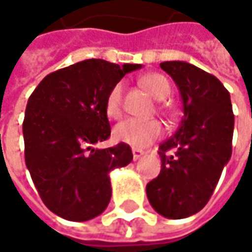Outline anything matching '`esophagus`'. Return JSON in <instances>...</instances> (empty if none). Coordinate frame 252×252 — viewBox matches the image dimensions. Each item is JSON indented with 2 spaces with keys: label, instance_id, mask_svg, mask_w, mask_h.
<instances>
[{
  "label": "esophagus",
  "instance_id": "34e87169",
  "mask_svg": "<svg viewBox=\"0 0 252 252\" xmlns=\"http://www.w3.org/2000/svg\"><path fill=\"white\" fill-rule=\"evenodd\" d=\"M143 155H144L143 150H140V149H132V159H134V160H138Z\"/></svg>",
  "mask_w": 252,
  "mask_h": 252
}]
</instances>
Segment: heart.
<instances>
[{
  "label": "heart",
  "instance_id": "b5f03b06",
  "mask_svg": "<svg viewBox=\"0 0 252 252\" xmlns=\"http://www.w3.org/2000/svg\"><path fill=\"white\" fill-rule=\"evenodd\" d=\"M144 90L156 100H163L171 94V83L162 74L153 73L140 80ZM123 84H115L105 102V111L109 118H120L123 114ZM162 135V126L156 120H135L129 118L114 128V138L131 147H146Z\"/></svg>",
  "mask_w": 252,
  "mask_h": 252
}]
</instances>
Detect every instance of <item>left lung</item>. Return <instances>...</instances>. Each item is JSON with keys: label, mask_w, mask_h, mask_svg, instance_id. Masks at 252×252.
Listing matches in <instances>:
<instances>
[{"label": "left lung", "mask_w": 252, "mask_h": 252, "mask_svg": "<svg viewBox=\"0 0 252 252\" xmlns=\"http://www.w3.org/2000/svg\"><path fill=\"white\" fill-rule=\"evenodd\" d=\"M160 68L179 89L184 117L159 146L162 169L146 192L159 215L184 219L207 204L230 159L233 112L229 92L215 76L184 61H166Z\"/></svg>", "instance_id": "left-lung-1"}]
</instances>
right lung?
Returning <instances> with one entry per match:
<instances>
[{"instance_id": "1", "label": "right lung", "mask_w": 252, "mask_h": 252, "mask_svg": "<svg viewBox=\"0 0 252 252\" xmlns=\"http://www.w3.org/2000/svg\"><path fill=\"white\" fill-rule=\"evenodd\" d=\"M138 68L86 60L48 74L30 94L23 121L26 166L42 201L60 218L86 222L108 207L109 174L132 160L131 147L92 146L111 135L109 90Z\"/></svg>"}]
</instances>
